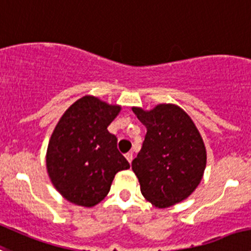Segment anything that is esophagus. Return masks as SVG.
I'll return each mask as SVG.
<instances>
[{"instance_id":"obj_1","label":"esophagus","mask_w":251,"mask_h":251,"mask_svg":"<svg viewBox=\"0 0 251 251\" xmlns=\"http://www.w3.org/2000/svg\"><path fill=\"white\" fill-rule=\"evenodd\" d=\"M125 157H126V159L128 160V163H131V162H132V159H133V153H132V152L126 153Z\"/></svg>"}]
</instances>
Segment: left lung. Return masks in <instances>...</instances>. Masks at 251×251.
<instances>
[{"mask_svg": "<svg viewBox=\"0 0 251 251\" xmlns=\"http://www.w3.org/2000/svg\"><path fill=\"white\" fill-rule=\"evenodd\" d=\"M132 111L146 126L142 148L132 160L141 193L158 208L175 205L194 193L206 168V148L191 118L174 104Z\"/></svg>", "mask_w": 251, "mask_h": 251, "instance_id": "obj_1", "label": "left lung"}]
</instances>
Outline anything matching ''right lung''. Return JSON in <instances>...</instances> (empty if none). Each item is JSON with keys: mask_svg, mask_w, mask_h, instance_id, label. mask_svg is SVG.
Listing matches in <instances>:
<instances>
[{"mask_svg": "<svg viewBox=\"0 0 251 251\" xmlns=\"http://www.w3.org/2000/svg\"><path fill=\"white\" fill-rule=\"evenodd\" d=\"M121 106L93 96L75 101L56 125L46 152V169L56 190L75 205L92 207L110 190L114 176L130 168L108 126Z\"/></svg>", "mask_w": 251, "mask_h": 251, "instance_id": "1", "label": "right lung"}]
</instances>
